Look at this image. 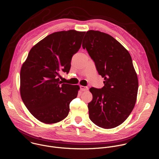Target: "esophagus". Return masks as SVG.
Masks as SVG:
<instances>
[{"instance_id": "34e87169", "label": "esophagus", "mask_w": 159, "mask_h": 159, "mask_svg": "<svg viewBox=\"0 0 159 159\" xmlns=\"http://www.w3.org/2000/svg\"><path fill=\"white\" fill-rule=\"evenodd\" d=\"M80 90H82V91H85V90H88V87H85V86L80 85Z\"/></svg>"}]
</instances>
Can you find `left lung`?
<instances>
[{
	"label": "left lung",
	"instance_id": "8db88e82",
	"mask_svg": "<svg viewBox=\"0 0 159 159\" xmlns=\"http://www.w3.org/2000/svg\"><path fill=\"white\" fill-rule=\"evenodd\" d=\"M83 41V48L104 78L103 87L89 89V118L101 128H115L127 119L137 100L139 80L131 57L116 39L99 31H88Z\"/></svg>",
	"mask_w": 159,
	"mask_h": 159
}]
</instances>
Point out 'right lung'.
Masks as SVG:
<instances>
[{"label":"right lung","mask_w":159,"mask_h":159,"mask_svg":"<svg viewBox=\"0 0 159 159\" xmlns=\"http://www.w3.org/2000/svg\"><path fill=\"white\" fill-rule=\"evenodd\" d=\"M85 32L53 33L31 49L20 72V93L31 115L47 124L65 119L79 85L62 83L58 77L68 74L73 55L80 49Z\"/></svg>","instance_id":"obj_1"}]
</instances>
